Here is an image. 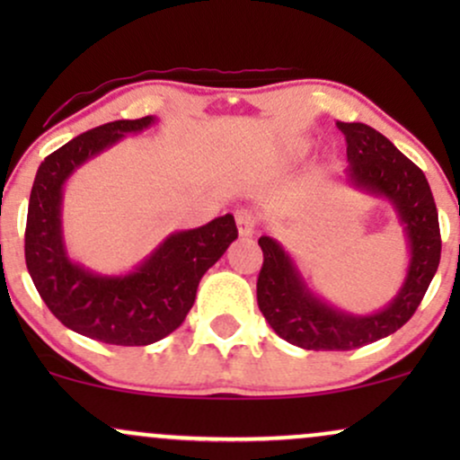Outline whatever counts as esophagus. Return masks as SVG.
Masks as SVG:
<instances>
[{
	"label": "esophagus",
	"instance_id": "esophagus-1",
	"mask_svg": "<svg viewBox=\"0 0 460 460\" xmlns=\"http://www.w3.org/2000/svg\"><path fill=\"white\" fill-rule=\"evenodd\" d=\"M235 225H237V234H240V237L252 235L255 234V226H257V216L252 214L251 209H237Z\"/></svg>",
	"mask_w": 460,
	"mask_h": 460
}]
</instances>
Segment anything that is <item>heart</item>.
Instances as JSON below:
<instances>
[{
    "label": "heart",
    "instance_id": "b5f03b06",
    "mask_svg": "<svg viewBox=\"0 0 460 460\" xmlns=\"http://www.w3.org/2000/svg\"><path fill=\"white\" fill-rule=\"evenodd\" d=\"M309 149H311V142L309 140H303V142H300V145H296L298 155H305V153H307Z\"/></svg>",
    "mask_w": 460,
    "mask_h": 460
}]
</instances>
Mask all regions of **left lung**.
Masks as SVG:
<instances>
[{
	"mask_svg": "<svg viewBox=\"0 0 460 460\" xmlns=\"http://www.w3.org/2000/svg\"><path fill=\"white\" fill-rule=\"evenodd\" d=\"M337 128L348 142V166L341 179L348 188L392 205L409 248V266L402 285L385 307L350 314L309 288L281 242L261 235L257 303L272 331L305 350H352L392 335L420 307L441 260L439 216L424 172L369 125L337 123Z\"/></svg>",
	"mask_w": 460,
	"mask_h": 460,
	"instance_id": "left-lung-1",
	"label": "left lung"
}]
</instances>
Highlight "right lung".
I'll return each instance as SVG.
<instances>
[{"instance_id":"obj_1","label":"right lung","mask_w":460,"mask_h":460,"mask_svg":"<svg viewBox=\"0 0 460 460\" xmlns=\"http://www.w3.org/2000/svg\"><path fill=\"white\" fill-rule=\"evenodd\" d=\"M155 116L94 128L45 157L36 171L25 226V263L40 298L66 329L114 346H149L186 320L199 281L237 237L231 214L197 229L172 231L128 272L105 274L68 255L62 229L65 186L84 164Z\"/></svg>"}]
</instances>
